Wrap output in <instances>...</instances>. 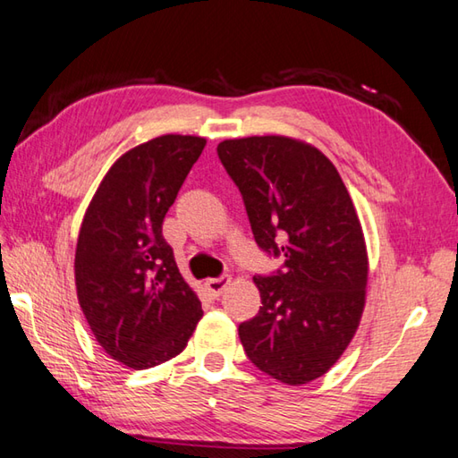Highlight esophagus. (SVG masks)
<instances>
[{
	"label": "esophagus",
	"instance_id": "obj_1",
	"mask_svg": "<svg viewBox=\"0 0 458 458\" xmlns=\"http://www.w3.org/2000/svg\"><path fill=\"white\" fill-rule=\"evenodd\" d=\"M232 282L230 276H222V277H210L208 282H206V288H208V292H212L214 295H220L224 290L228 288Z\"/></svg>",
	"mask_w": 458,
	"mask_h": 458
}]
</instances>
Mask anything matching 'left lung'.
Masks as SVG:
<instances>
[{
	"instance_id": "1",
	"label": "left lung",
	"mask_w": 458,
	"mask_h": 458,
	"mask_svg": "<svg viewBox=\"0 0 458 458\" xmlns=\"http://www.w3.org/2000/svg\"><path fill=\"white\" fill-rule=\"evenodd\" d=\"M244 199L256 244L284 256L258 276V316L238 327L259 371L285 385L326 375L352 344L365 308L369 258L360 216L334 163L306 140L266 134L218 145Z\"/></svg>"
}]
</instances>
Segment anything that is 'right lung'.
<instances>
[{
  "mask_svg": "<svg viewBox=\"0 0 458 458\" xmlns=\"http://www.w3.org/2000/svg\"><path fill=\"white\" fill-rule=\"evenodd\" d=\"M204 147L194 134H163L127 150L106 170L81 222L79 306L97 344L131 369L182 353L202 318L199 295L163 238V220Z\"/></svg>",
  "mask_w": 458,
  "mask_h": 458,
  "instance_id": "right-lung-1",
  "label": "right lung"
}]
</instances>
